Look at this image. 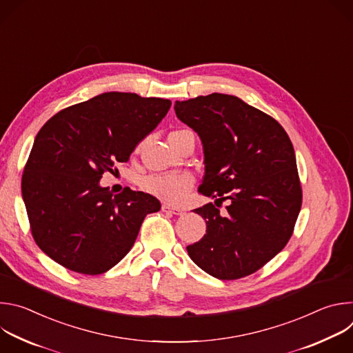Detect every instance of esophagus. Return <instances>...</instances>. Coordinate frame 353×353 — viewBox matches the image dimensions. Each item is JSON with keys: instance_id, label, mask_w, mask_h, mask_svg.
I'll use <instances>...</instances> for the list:
<instances>
[{"instance_id": "obj_1", "label": "esophagus", "mask_w": 353, "mask_h": 353, "mask_svg": "<svg viewBox=\"0 0 353 353\" xmlns=\"http://www.w3.org/2000/svg\"><path fill=\"white\" fill-rule=\"evenodd\" d=\"M162 211H163V212H170V214H173V215H183V211H181L180 208L170 207V205H168V204H163V205H162Z\"/></svg>"}]
</instances>
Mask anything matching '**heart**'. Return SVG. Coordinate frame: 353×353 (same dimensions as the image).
<instances>
[{"mask_svg":"<svg viewBox=\"0 0 353 353\" xmlns=\"http://www.w3.org/2000/svg\"><path fill=\"white\" fill-rule=\"evenodd\" d=\"M185 130H177L170 132L179 134ZM194 184V179L190 173H168V174H149L142 179L141 187L148 194L154 195L165 203L169 204H179L180 201L185 196L190 188Z\"/></svg>","mask_w":353,"mask_h":353,"instance_id":"obj_1","label":"heart"}]
</instances>
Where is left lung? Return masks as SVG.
<instances>
[{
  "label": "left lung",
  "instance_id": "1",
  "mask_svg": "<svg viewBox=\"0 0 353 353\" xmlns=\"http://www.w3.org/2000/svg\"><path fill=\"white\" fill-rule=\"evenodd\" d=\"M179 120L201 138L205 176L198 191L216 198L194 210L207 233L187 245L207 274L233 281L263 268L289 241L301 207L293 145L282 125L241 99L212 93L176 102ZM230 205L220 211L218 202Z\"/></svg>",
  "mask_w": 353,
  "mask_h": 353
}]
</instances>
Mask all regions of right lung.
I'll use <instances>...</instances> for the list:
<instances>
[{"instance_id":"1","label":"right lung","mask_w":353,"mask_h":353,"mask_svg":"<svg viewBox=\"0 0 353 353\" xmlns=\"http://www.w3.org/2000/svg\"><path fill=\"white\" fill-rule=\"evenodd\" d=\"M172 102L108 92L63 109L37 132L22 174L30 232L43 253L70 271L99 275L120 263L148 214L161 203L125 187H100L139 141L155 130Z\"/></svg>"}]
</instances>
